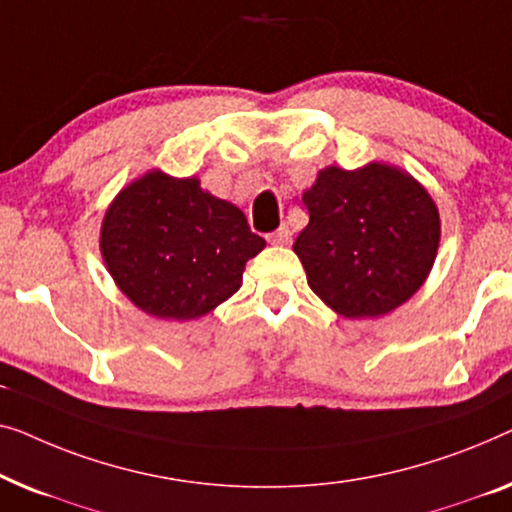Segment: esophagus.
<instances>
[{"instance_id":"obj_1","label":"esophagus","mask_w":512,"mask_h":512,"mask_svg":"<svg viewBox=\"0 0 512 512\" xmlns=\"http://www.w3.org/2000/svg\"><path fill=\"white\" fill-rule=\"evenodd\" d=\"M266 241L273 243V246H290V243H292V232H290V227L283 225L280 229H276V232L266 234Z\"/></svg>"}]
</instances>
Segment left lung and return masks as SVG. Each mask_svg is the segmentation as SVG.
<instances>
[{
  "label": "left lung",
  "mask_w": 512,
  "mask_h": 512,
  "mask_svg": "<svg viewBox=\"0 0 512 512\" xmlns=\"http://www.w3.org/2000/svg\"><path fill=\"white\" fill-rule=\"evenodd\" d=\"M308 225L294 241L311 290L343 318H378L420 290L441 220L427 190L397 167H329L304 192Z\"/></svg>",
  "instance_id": "8db88e82"
}]
</instances>
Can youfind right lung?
Segmentation results:
<instances>
[{"mask_svg":"<svg viewBox=\"0 0 512 512\" xmlns=\"http://www.w3.org/2000/svg\"><path fill=\"white\" fill-rule=\"evenodd\" d=\"M99 246L113 280L141 311L192 320L239 290L264 239L197 178L150 171L115 197Z\"/></svg>","mask_w":512,"mask_h":512,"instance_id":"right-lung-1","label":"right lung"}]
</instances>
